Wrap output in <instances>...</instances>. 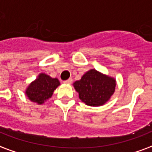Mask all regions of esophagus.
Returning <instances> with one entry per match:
<instances>
[{
	"label": "esophagus",
	"instance_id": "obj_1",
	"mask_svg": "<svg viewBox=\"0 0 152 152\" xmlns=\"http://www.w3.org/2000/svg\"><path fill=\"white\" fill-rule=\"evenodd\" d=\"M64 83H66V84H72V78H69V79L67 80H64Z\"/></svg>",
	"mask_w": 152,
	"mask_h": 152
}]
</instances>
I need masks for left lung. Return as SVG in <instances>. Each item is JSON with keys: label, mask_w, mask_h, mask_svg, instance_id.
I'll return each mask as SVG.
<instances>
[{"label": "left lung", "mask_w": 152, "mask_h": 152, "mask_svg": "<svg viewBox=\"0 0 152 152\" xmlns=\"http://www.w3.org/2000/svg\"><path fill=\"white\" fill-rule=\"evenodd\" d=\"M115 86V80L95 69L88 71L81 79L74 83L80 99L90 106L104 104L113 94Z\"/></svg>", "instance_id": "8db88e82"}]
</instances>
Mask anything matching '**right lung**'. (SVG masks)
<instances>
[{"instance_id": "right-lung-1", "label": "right lung", "mask_w": 152, "mask_h": 152, "mask_svg": "<svg viewBox=\"0 0 152 152\" xmlns=\"http://www.w3.org/2000/svg\"><path fill=\"white\" fill-rule=\"evenodd\" d=\"M59 85V80L41 73L38 79L29 85L26 94L31 102L42 104L51 97L53 92Z\"/></svg>"}]
</instances>
